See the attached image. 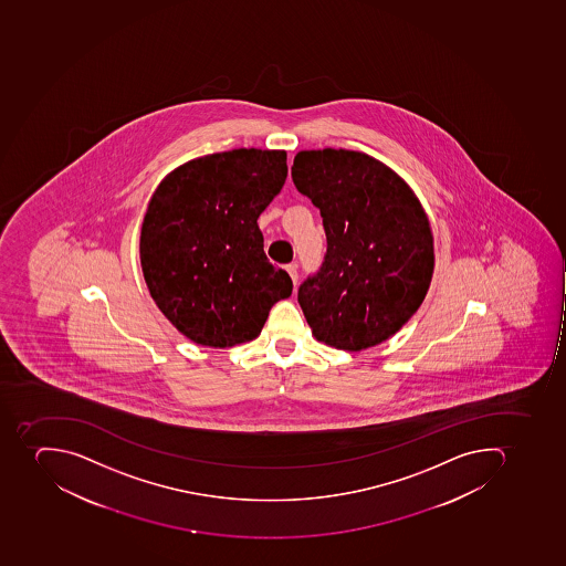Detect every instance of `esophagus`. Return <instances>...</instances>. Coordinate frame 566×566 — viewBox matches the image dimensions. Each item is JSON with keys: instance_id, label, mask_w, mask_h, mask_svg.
<instances>
[{"instance_id": "obj_1", "label": "esophagus", "mask_w": 566, "mask_h": 566, "mask_svg": "<svg viewBox=\"0 0 566 566\" xmlns=\"http://www.w3.org/2000/svg\"><path fill=\"white\" fill-rule=\"evenodd\" d=\"M285 269H286V272H289L290 277H292V283H294V285H297V280H298L297 265H295V263H290V265H286Z\"/></svg>"}]
</instances>
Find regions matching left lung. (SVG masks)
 I'll return each mask as SVG.
<instances>
[{
    "instance_id": "8db88e82",
    "label": "left lung",
    "mask_w": 566,
    "mask_h": 566,
    "mask_svg": "<svg viewBox=\"0 0 566 566\" xmlns=\"http://www.w3.org/2000/svg\"><path fill=\"white\" fill-rule=\"evenodd\" d=\"M298 192L321 209L327 254L298 289L318 342L360 352L391 338L432 283L433 233L412 187L382 160L345 148L298 151Z\"/></svg>"
}]
</instances>
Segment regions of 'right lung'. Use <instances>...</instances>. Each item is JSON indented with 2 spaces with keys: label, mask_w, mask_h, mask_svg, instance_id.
I'll use <instances>...</instances> for the list:
<instances>
[{
  "label": "right lung",
  "mask_w": 566,
  "mask_h": 566,
  "mask_svg": "<svg viewBox=\"0 0 566 566\" xmlns=\"http://www.w3.org/2000/svg\"><path fill=\"white\" fill-rule=\"evenodd\" d=\"M285 150L237 148L187 160L148 201L143 277L163 315L192 343L227 348L262 333L292 280L263 253L256 219L285 186Z\"/></svg>",
  "instance_id": "obj_1"
}]
</instances>
